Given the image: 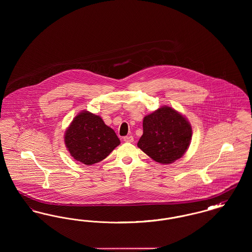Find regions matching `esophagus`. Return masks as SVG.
<instances>
[{
	"instance_id": "esophagus-1",
	"label": "esophagus",
	"mask_w": 252,
	"mask_h": 252,
	"mask_svg": "<svg viewBox=\"0 0 252 252\" xmlns=\"http://www.w3.org/2000/svg\"><path fill=\"white\" fill-rule=\"evenodd\" d=\"M124 141L126 143H133L134 142V138L132 136H126V137H124Z\"/></svg>"
}]
</instances>
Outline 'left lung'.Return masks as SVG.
<instances>
[{
	"label": "left lung",
	"instance_id": "8db88e82",
	"mask_svg": "<svg viewBox=\"0 0 252 252\" xmlns=\"http://www.w3.org/2000/svg\"><path fill=\"white\" fill-rule=\"evenodd\" d=\"M138 147L157 162H174L183 156L191 144L190 123L170 107H162L146 115Z\"/></svg>",
	"mask_w": 252,
	"mask_h": 252
}]
</instances>
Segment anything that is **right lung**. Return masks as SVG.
<instances>
[{
    "label": "right lung",
    "instance_id": "1",
    "mask_svg": "<svg viewBox=\"0 0 252 252\" xmlns=\"http://www.w3.org/2000/svg\"><path fill=\"white\" fill-rule=\"evenodd\" d=\"M64 140L71 156L87 165L103 160L120 144L116 133L100 116L86 110L72 120Z\"/></svg>",
    "mask_w": 252,
    "mask_h": 252
}]
</instances>
